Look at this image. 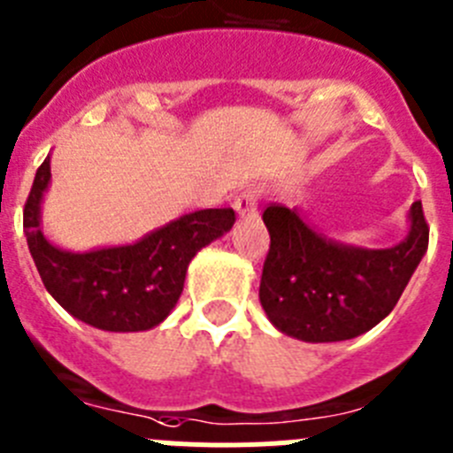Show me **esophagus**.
I'll use <instances>...</instances> for the list:
<instances>
[{"mask_svg":"<svg viewBox=\"0 0 453 453\" xmlns=\"http://www.w3.org/2000/svg\"><path fill=\"white\" fill-rule=\"evenodd\" d=\"M234 210L242 214V217H250L255 214L257 210V191L255 189H246L242 191L239 196L234 198Z\"/></svg>","mask_w":453,"mask_h":453,"instance_id":"esophagus-1","label":"esophagus"}]
</instances>
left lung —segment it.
Here are the masks:
<instances>
[{
    "mask_svg": "<svg viewBox=\"0 0 453 453\" xmlns=\"http://www.w3.org/2000/svg\"><path fill=\"white\" fill-rule=\"evenodd\" d=\"M271 234L259 300L280 332L309 343L348 341L381 323L404 293L429 248L422 203L411 207V232L384 250L343 246L313 232L296 210L268 205Z\"/></svg>",
    "mask_w": 453,
    "mask_h": 453,
    "instance_id": "obj_1",
    "label": "left lung"
}]
</instances>
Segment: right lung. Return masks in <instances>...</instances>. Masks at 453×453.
<instances>
[{
    "mask_svg": "<svg viewBox=\"0 0 453 453\" xmlns=\"http://www.w3.org/2000/svg\"><path fill=\"white\" fill-rule=\"evenodd\" d=\"M49 156L24 203V232L42 284L56 303L105 332H144L176 307L191 257L236 221L232 207L201 210L150 232L133 246L67 252L40 230V201L49 185Z\"/></svg>",
    "mask_w": 453,
    "mask_h": 453,
    "instance_id": "1",
    "label": "right lung"
}]
</instances>
